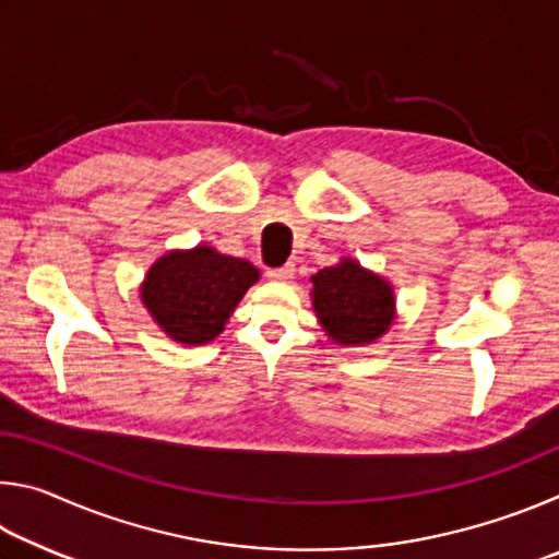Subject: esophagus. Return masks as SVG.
Listing matches in <instances>:
<instances>
[{
	"instance_id": "1",
	"label": "esophagus",
	"mask_w": 559,
	"mask_h": 559,
	"mask_svg": "<svg viewBox=\"0 0 559 559\" xmlns=\"http://www.w3.org/2000/svg\"><path fill=\"white\" fill-rule=\"evenodd\" d=\"M293 271H296L293 263H283V266H278V269H269L266 276L271 281H288V278H293Z\"/></svg>"
}]
</instances>
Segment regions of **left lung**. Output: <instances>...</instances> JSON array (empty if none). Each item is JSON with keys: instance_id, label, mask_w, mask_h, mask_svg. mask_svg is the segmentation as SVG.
Instances as JSON below:
<instances>
[{"instance_id": "8db88e82", "label": "left lung", "mask_w": 559, "mask_h": 559, "mask_svg": "<svg viewBox=\"0 0 559 559\" xmlns=\"http://www.w3.org/2000/svg\"><path fill=\"white\" fill-rule=\"evenodd\" d=\"M313 308L325 333L340 345H362L392 325V286L345 259L313 276Z\"/></svg>"}]
</instances>
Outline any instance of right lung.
<instances>
[{
    "mask_svg": "<svg viewBox=\"0 0 559 559\" xmlns=\"http://www.w3.org/2000/svg\"><path fill=\"white\" fill-rule=\"evenodd\" d=\"M259 281L249 261L224 257L210 246L175 251L150 269L143 302L177 343H210L224 330L246 288Z\"/></svg>",
    "mask_w": 559,
    "mask_h": 559,
    "instance_id": "1",
    "label": "right lung"
}]
</instances>
